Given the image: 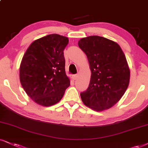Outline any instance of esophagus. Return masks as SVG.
Wrapping results in <instances>:
<instances>
[{
    "label": "esophagus",
    "instance_id": "esophagus-1",
    "mask_svg": "<svg viewBox=\"0 0 148 148\" xmlns=\"http://www.w3.org/2000/svg\"><path fill=\"white\" fill-rule=\"evenodd\" d=\"M73 77L74 80H76V79H77V77H78V75H77V74H76V75H74L73 76Z\"/></svg>",
    "mask_w": 148,
    "mask_h": 148
}]
</instances>
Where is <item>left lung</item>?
<instances>
[{"label": "left lung", "mask_w": 148, "mask_h": 148, "mask_svg": "<svg viewBox=\"0 0 148 148\" xmlns=\"http://www.w3.org/2000/svg\"><path fill=\"white\" fill-rule=\"evenodd\" d=\"M79 47L86 55L91 71L87 90L80 93L83 103L102 111L113 106L125 93L130 82V69L119 45L97 36L83 38Z\"/></svg>", "instance_id": "1"}]
</instances>
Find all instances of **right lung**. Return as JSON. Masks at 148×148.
<instances>
[{
  "instance_id": "obj_1",
  "label": "right lung",
  "mask_w": 148,
  "mask_h": 148,
  "mask_svg": "<svg viewBox=\"0 0 148 148\" xmlns=\"http://www.w3.org/2000/svg\"><path fill=\"white\" fill-rule=\"evenodd\" d=\"M68 43V38L50 34L33 42L24 54L20 81L26 93L38 104H56L70 86L64 57Z\"/></svg>"
}]
</instances>
